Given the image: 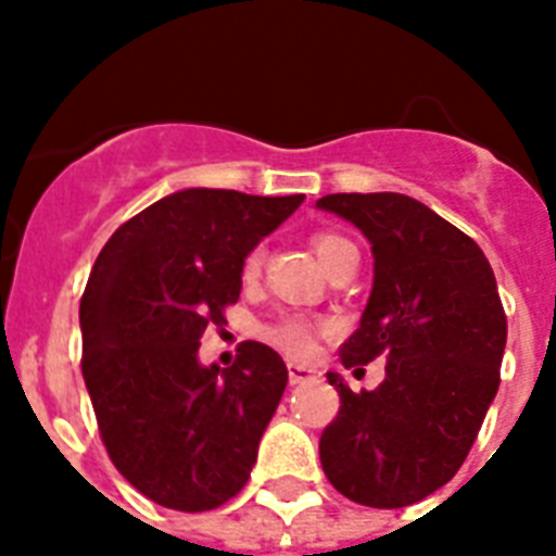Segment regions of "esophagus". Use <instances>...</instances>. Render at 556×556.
<instances>
[{
    "instance_id": "esophagus-1",
    "label": "esophagus",
    "mask_w": 556,
    "mask_h": 556,
    "mask_svg": "<svg viewBox=\"0 0 556 556\" xmlns=\"http://www.w3.org/2000/svg\"><path fill=\"white\" fill-rule=\"evenodd\" d=\"M317 378V371L308 369V366H300V364H288V380L291 383H305V380Z\"/></svg>"
}]
</instances>
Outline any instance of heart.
<instances>
[{"label": "heart", "mask_w": 556, "mask_h": 556, "mask_svg": "<svg viewBox=\"0 0 556 556\" xmlns=\"http://www.w3.org/2000/svg\"><path fill=\"white\" fill-rule=\"evenodd\" d=\"M314 253H317V260L323 265H329L340 251H346L349 239L343 236L331 233V230H320V233L312 236ZM262 270V251L260 248H253V251L244 253L242 260V279L244 282H253V279L260 277ZM317 331L320 326L308 317H300V314H288V317H279L270 326H265L262 331V338L268 340L270 346H277L279 352H286L288 357H308L314 352V343H317Z\"/></svg>", "instance_id": "obj_1"}]
</instances>
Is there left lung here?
Instances as JSON below:
<instances>
[{"label":"left lung","instance_id":"left-lung-1","mask_svg":"<svg viewBox=\"0 0 556 556\" xmlns=\"http://www.w3.org/2000/svg\"><path fill=\"white\" fill-rule=\"evenodd\" d=\"M317 207L364 230L375 282L346 369L387 357V378L352 392L320 435L329 482L366 508H406L458 473L500 389L508 340L491 262L427 204L401 192H334Z\"/></svg>","mask_w":556,"mask_h":556}]
</instances>
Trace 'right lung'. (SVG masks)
Wrapping results in <instances>:
<instances>
[{
  "label": "right lung",
  "instance_id": "obj_1",
  "mask_svg": "<svg viewBox=\"0 0 556 556\" xmlns=\"http://www.w3.org/2000/svg\"><path fill=\"white\" fill-rule=\"evenodd\" d=\"M303 195L173 192L117 227L80 300L83 380L112 465L164 508L233 500L288 383L282 357L244 340L233 366L199 340L242 291V260Z\"/></svg>",
  "mask_w": 556,
  "mask_h": 556
}]
</instances>
